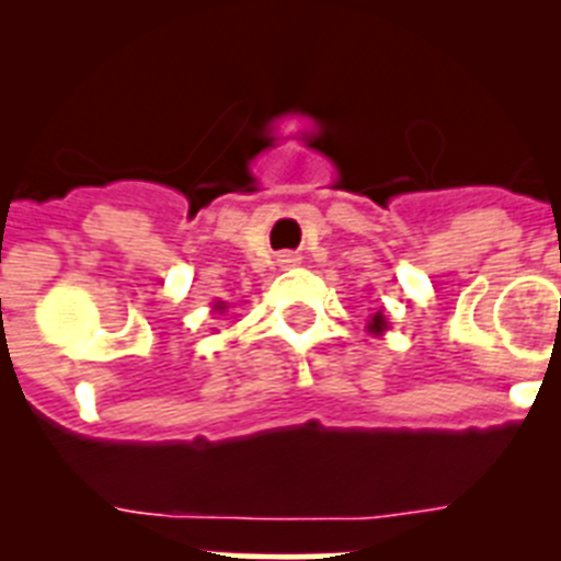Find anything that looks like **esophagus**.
I'll use <instances>...</instances> for the list:
<instances>
[{"instance_id":"esophagus-1","label":"esophagus","mask_w":561,"mask_h":561,"mask_svg":"<svg viewBox=\"0 0 561 561\" xmlns=\"http://www.w3.org/2000/svg\"><path fill=\"white\" fill-rule=\"evenodd\" d=\"M277 264H280V266H295L297 264V255H291V252H284V255H277Z\"/></svg>"}]
</instances>
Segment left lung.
<instances>
[{
    "instance_id": "left-lung-1",
    "label": "left lung",
    "mask_w": 561,
    "mask_h": 561,
    "mask_svg": "<svg viewBox=\"0 0 561 561\" xmlns=\"http://www.w3.org/2000/svg\"><path fill=\"white\" fill-rule=\"evenodd\" d=\"M365 329H368L370 334H385V331H388V317L381 314V311H376V314H370V320Z\"/></svg>"
}]
</instances>
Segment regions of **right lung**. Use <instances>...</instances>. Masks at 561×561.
Here are the masks:
<instances>
[{
    "instance_id": "right-lung-1",
    "label": "right lung",
    "mask_w": 561,
    "mask_h": 561,
    "mask_svg": "<svg viewBox=\"0 0 561 561\" xmlns=\"http://www.w3.org/2000/svg\"><path fill=\"white\" fill-rule=\"evenodd\" d=\"M225 309H227L225 304H216V311H225Z\"/></svg>"
}]
</instances>
